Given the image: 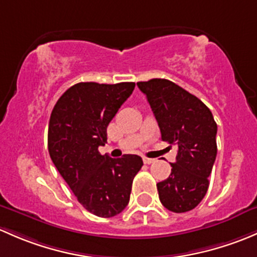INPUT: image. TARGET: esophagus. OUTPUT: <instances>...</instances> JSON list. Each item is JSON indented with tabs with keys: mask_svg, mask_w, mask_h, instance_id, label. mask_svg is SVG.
<instances>
[{
	"mask_svg": "<svg viewBox=\"0 0 257 257\" xmlns=\"http://www.w3.org/2000/svg\"><path fill=\"white\" fill-rule=\"evenodd\" d=\"M155 158H148V157H144V163L145 165H151V163L155 162Z\"/></svg>",
	"mask_w": 257,
	"mask_h": 257,
	"instance_id": "1",
	"label": "esophagus"
}]
</instances>
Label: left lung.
Instances as JSON below:
<instances>
[{"label":"left lung","instance_id":"8db88e82","mask_svg":"<svg viewBox=\"0 0 257 257\" xmlns=\"http://www.w3.org/2000/svg\"><path fill=\"white\" fill-rule=\"evenodd\" d=\"M146 95L161 130L162 141L178 148L165 181L157 183L163 207L173 213L194 209L207 194L216 157V131L211 111L173 81L151 79L137 83Z\"/></svg>","mask_w":257,"mask_h":257}]
</instances>
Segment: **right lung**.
Returning <instances> with one entry per match:
<instances>
[{
  "mask_svg": "<svg viewBox=\"0 0 257 257\" xmlns=\"http://www.w3.org/2000/svg\"><path fill=\"white\" fill-rule=\"evenodd\" d=\"M135 83H78L54 105L48 127V151L78 202L91 214L111 218L128 204L132 182L144 166L137 155H101L106 128Z\"/></svg>",
  "mask_w": 257,
  "mask_h": 257,
  "instance_id": "obj_1",
  "label": "right lung"
}]
</instances>
